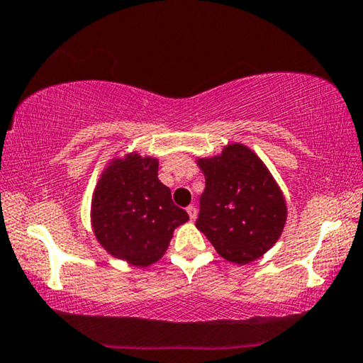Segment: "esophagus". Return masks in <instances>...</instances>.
<instances>
[{"label":"esophagus","instance_id":"esophagus-1","mask_svg":"<svg viewBox=\"0 0 363 363\" xmlns=\"http://www.w3.org/2000/svg\"><path fill=\"white\" fill-rule=\"evenodd\" d=\"M186 212H188L189 218H191V220L194 222L196 217H198V212H196V207H194V206H188V207H186Z\"/></svg>","mask_w":363,"mask_h":363}]
</instances>
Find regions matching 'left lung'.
Instances as JSON below:
<instances>
[{"label": "left lung", "instance_id": "left-lung-1", "mask_svg": "<svg viewBox=\"0 0 363 363\" xmlns=\"http://www.w3.org/2000/svg\"><path fill=\"white\" fill-rule=\"evenodd\" d=\"M196 162L206 177L196 227L230 262L246 265L262 257L281 236L288 217L270 170L241 143Z\"/></svg>", "mask_w": 363, "mask_h": 363}]
</instances>
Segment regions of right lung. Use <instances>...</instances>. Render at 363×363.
Wrapping results in <instances>:
<instances>
[{
    "mask_svg": "<svg viewBox=\"0 0 363 363\" xmlns=\"http://www.w3.org/2000/svg\"><path fill=\"white\" fill-rule=\"evenodd\" d=\"M157 169L156 157L138 152L112 159L91 199V227L99 245L112 257L140 269L162 257L174 230L189 218L174 204Z\"/></svg>",
    "mask_w": 363,
    "mask_h": 363,
    "instance_id": "obj_1",
    "label": "right lung"
}]
</instances>
